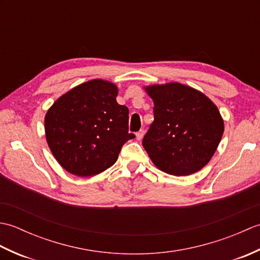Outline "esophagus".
Returning <instances> with one entry per match:
<instances>
[{
	"instance_id": "1",
	"label": "esophagus",
	"mask_w": 260,
	"mask_h": 260,
	"mask_svg": "<svg viewBox=\"0 0 260 260\" xmlns=\"http://www.w3.org/2000/svg\"><path fill=\"white\" fill-rule=\"evenodd\" d=\"M143 136H144V131L141 129L140 132H137V133H136V140L141 141L143 139Z\"/></svg>"
}]
</instances>
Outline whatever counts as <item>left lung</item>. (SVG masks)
<instances>
[{"label": "left lung", "instance_id": "1", "mask_svg": "<svg viewBox=\"0 0 260 260\" xmlns=\"http://www.w3.org/2000/svg\"><path fill=\"white\" fill-rule=\"evenodd\" d=\"M154 120L143 146L165 173L190 175L206 167L224 131L218 107L203 92L180 82L146 86Z\"/></svg>", "mask_w": 260, "mask_h": 260}]
</instances>
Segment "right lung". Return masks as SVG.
I'll return each instance as SVG.
<instances>
[{
  "label": "right lung",
  "instance_id": "right-lung-1",
  "mask_svg": "<svg viewBox=\"0 0 260 260\" xmlns=\"http://www.w3.org/2000/svg\"><path fill=\"white\" fill-rule=\"evenodd\" d=\"M118 88L103 79L76 86L59 97L45 117L54 158L69 173L93 176L117 161L128 133V108L116 102Z\"/></svg>",
  "mask_w": 260,
  "mask_h": 260
}]
</instances>
